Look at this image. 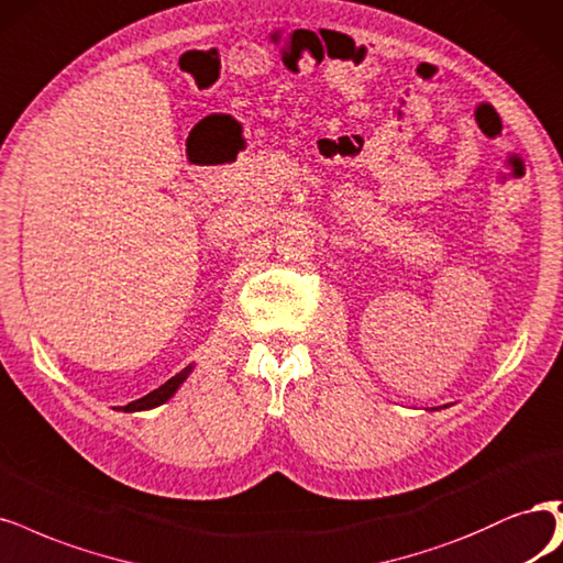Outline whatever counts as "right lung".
I'll return each instance as SVG.
<instances>
[{
	"label": "right lung",
	"instance_id": "right-lung-1",
	"mask_svg": "<svg viewBox=\"0 0 563 563\" xmlns=\"http://www.w3.org/2000/svg\"><path fill=\"white\" fill-rule=\"evenodd\" d=\"M192 373V365H186L181 373H177L174 375L172 379H167L163 386H158L156 391H151V394H146L144 398H140V400H132V402H128V405H123V407H119V410H123V412H142V410H153V407H158V405H163V402H167L174 394L179 391V386L186 382V377Z\"/></svg>",
	"mask_w": 563,
	"mask_h": 563
}]
</instances>
